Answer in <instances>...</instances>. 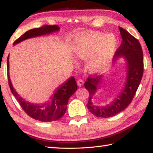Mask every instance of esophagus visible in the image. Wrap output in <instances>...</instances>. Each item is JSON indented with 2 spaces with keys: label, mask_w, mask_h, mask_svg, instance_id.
<instances>
[{
  "label": "esophagus",
  "mask_w": 153,
  "mask_h": 153,
  "mask_svg": "<svg viewBox=\"0 0 153 153\" xmlns=\"http://www.w3.org/2000/svg\"><path fill=\"white\" fill-rule=\"evenodd\" d=\"M83 84H84V81H82V79H79L77 80V85H78L79 87H81Z\"/></svg>",
  "instance_id": "34e87169"
}]
</instances>
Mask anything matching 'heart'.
Segmentation results:
<instances>
[{
    "instance_id": "1",
    "label": "heart",
    "mask_w": 153,
    "mask_h": 153,
    "mask_svg": "<svg viewBox=\"0 0 153 153\" xmlns=\"http://www.w3.org/2000/svg\"><path fill=\"white\" fill-rule=\"evenodd\" d=\"M117 41L112 34L86 32L75 37L72 51L77 58L89 60L92 73H98L109 66L116 52Z\"/></svg>"
}]
</instances>
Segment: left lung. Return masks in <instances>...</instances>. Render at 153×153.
I'll use <instances>...</instances> for the list:
<instances>
[{"label": "left lung", "instance_id": "1", "mask_svg": "<svg viewBox=\"0 0 153 153\" xmlns=\"http://www.w3.org/2000/svg\"><path fill=\"white\" fill-rule=\"evenodd\" d=\"M119 30L123 41L114 54V59L123 57L126 59L127 77L123 88L108 104L101 106L94 104L92 99L101 85L104 84L103 75L88 77L84 84L89 93L87 108L97 117H113L126 109L133 100L143 75V52L138 40L121 27Z\"/></svg>", "mask_w": 153, "mask_h": 153}]
</instances>
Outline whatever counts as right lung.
Listing matches in <instances>:
<instances>
[{
    "mask_svg": "<svg viewBox=\"0 0 153 153\" xmlns=\"http://www.w3.org/2000/svg\"><path fill=\"white\" fill-rule=\"evenodd\" d=\"M59 30L57 25L49 26L45 25L39 28L31 29L22 35L13 42V45L24 40L33 38V37L50 34L53 32ZM9 56L7 57V76L10 89L16 97L25 112L32 118L42 122H51L57 121L64 116L67 108L68 99L77 89V85L73 76L71 77L57 87L50 100L44 104H32L26 101L14 89L9 76Z\"/></svg>",
    "mask_w": 153,
    "mask_h": 153,
    "instance_id": "right-lung-1",
    "label": "right lung"
}]
</instances>
